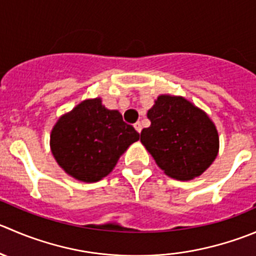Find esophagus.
Here are the masks:
<instances>
[{
	"label": "esophagus",
	"instance_id": "1",
	"mask_svg": "<svg viewBox=\"0 0 256 256\" xmlns=\"http://www.w3.org/2000/svg\"><path fill=\"white\" fill-rule=\"evenodd\" d=\"M134 128H135V130L138 131V134L141 132V130H142V126H141V124L140 122H136L135 125H134Z\"/></svg>",
	"mask_w": 256,
	"mask_h": 256
}]
</instances>
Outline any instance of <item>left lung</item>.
Wrapping results in <instances>:
<instances>
[{"mask_svg":"<svg viewBox=\"0 0 256 256\" xmlns=\"http://www.w3.org/2000/svg\"><path fill=\"white\" fill-rule=\"evenodd\" d=\"M148 118L151 125L142 128L140 141L170 178L192 180L216 158V126L205 111L182 96L160 95Z\"/></svg>","mask_w":256,"mask_h":256,"instance_id":"1","label":"left lung"}]
</instances>
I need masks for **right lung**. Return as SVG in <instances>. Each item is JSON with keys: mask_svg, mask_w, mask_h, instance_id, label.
<instances>
[{"mask_svg": "<svg viewBox=\"0 0 256 256\" xmlns=\"http://www.w3.org/2000/svg\"><path fill=\"white\" fill-rule=\"evenodd\" d=\"M138 132L108 110L101 98H88L60 116L50 135V148L60 168L82 182L108 176Z\"/></svg>", "mask_w": 256, "mask_h": 256, "instance_id": "right-lung-1", "label": "right lung"}]
</instances>
